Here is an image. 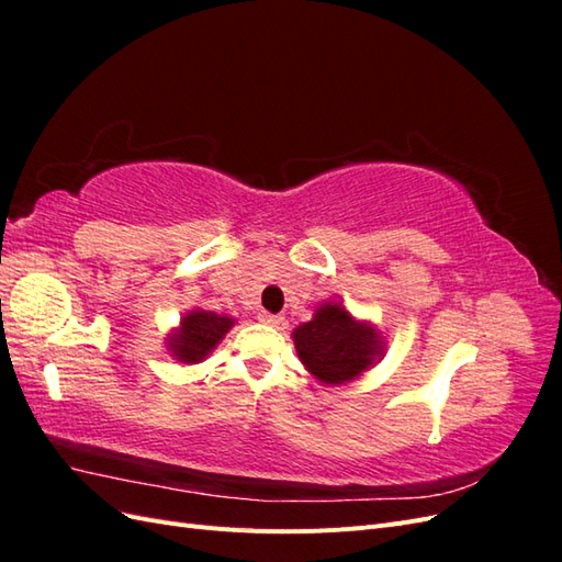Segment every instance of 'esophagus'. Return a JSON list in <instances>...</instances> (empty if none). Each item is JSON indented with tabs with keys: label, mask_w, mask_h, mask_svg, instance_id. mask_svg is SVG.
Listing matches in <instances>:
<instances>
[{
	"label": "esophagus",
	"mask_w": 562,
	"mask_h": 562,
	"mask_svg": "<svg viewBox=\"0 0 562 562\" xmlns=\"http://www.w3.org/2000/svg\"><path fill=\"white\" fill-rule=\"evenodd\" d=\"M258 318L262 321V323H267V326H283V316H279V314H269V312H260L258 314Z\"/></svg>",
	"instance_id": "obj_1"
}]
</instances>
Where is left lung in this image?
<instances>
[{"label": "left lung", "instance_id": "1", "mask_svg": "<svg viewBox=\"0 0 562 562\" xmlns=\"http://www.w3.org/2000/svg\"><path fill=\"white\" fill-rule=\"evenodd\" d=\"M300 361L323 384H345L375 363L380 353L378 333L353 321L337 302L316 310L314 321L293 333Z\"/></svg>", "mask_w": 562, "mask_h": 562}]
</instances>
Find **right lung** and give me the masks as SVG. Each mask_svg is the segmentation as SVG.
Segmentation results:
<instances>
[{
	"mask_svg": "<svg viewBox=\"0 0 562 562\" xmlns=\"http://www.w3.org/2000/svg\"><path fill=\"white\" fill-rule=\"evenodd\" d=\"M234 326L229 316L215 312H192L180 323V330L168 339L173 356L182 363H199L215 349L220 339Z\"/></svg>",
	"mask_w": 562,
	"mask_h": 562,
	"instance_id": "add662e5",
	"label": "right lung"
}]
</instances>
